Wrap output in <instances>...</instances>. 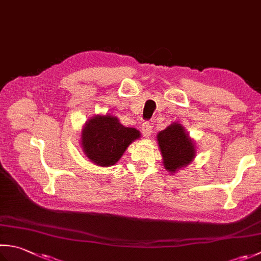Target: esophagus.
I'll list each match as a JSON object with an SVG mask.
<instances>
[{"label":"esophagus","instance_id":"obj_1","mask_svg":"<svg viewBox=\"0 0 261 261\" xmlns=\"http://www.w3.org/2000/svg\"><path fill=\"white\" fill-rule=\"evenodd\" d=\"M141 132H142V136H144L145 138H149V136L152 132V127H151L149 122H145V123L141 125Z\"/></svg>","mask_w":261,"mask_h":261}]
</instances>
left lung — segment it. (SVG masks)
Instances as JSON below:
<instances>
[{"mask_svg": "<svg viewBox=\"0 0 261 261\" xmlns=\"http://www.w3.org/2000/svg\"><path fill=\"white\" fill-rule=\"evenodd\" d=\"M163 165L171 174L191 164L197 154L195 141L178 122H173L157 134Z\"/></svg>", "mask_w": 261, "mask_h": 261, "instance_id": "8db88e82", "label": "left lung"}]
</instances>
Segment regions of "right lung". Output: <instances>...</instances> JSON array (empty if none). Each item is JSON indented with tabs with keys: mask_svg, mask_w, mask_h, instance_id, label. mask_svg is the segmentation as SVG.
Wrapping results in <instances>:
<instances>
[{
	"mask_svg": "<svg viewBox=\"0 0 261 261\" xmlns=\"http://www.w3.org/2000/svg\"><path fill=\"white\" fill-rule=\"evenodd\" d=\"M140 131L120 123L110 113L91 116L81 130V148L88 160L97 166L116 164L132 142L139 139Z\"/></svg>",
	"mask_w": 261,
	"mask_h": 261,
	"instance_id": "obj_1",
	"label": "right lung"
}]
</instances>
